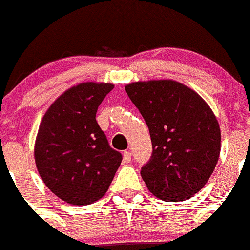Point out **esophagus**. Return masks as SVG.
Wrapping results in <instances>:
<instances>
[{"instance_id":"esophagus-1","label":"esophagus","mask_w":250,"mask_h":250,"mask_svg":"<svg viewBox=\"0 0 250 250\" xmlns=\"http://www.w3.org/2000/svg\"><path fill=\"white\" fill-rule=\"evenodd\" d=\"M123 160H124V163L128 164L131 161V153L130 151L125 150L124 153H123Z\"/></svg>"}]
</instances>
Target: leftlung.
Returning <instances> with one entry per match:
<instances>
[{"instance_id":"8db88e82","label":"left lung","mask_w":250,"mask_h":250,"mask_svg":"<svg viewBox=\"0 0 250 250\" xmlns=\"http://www.w3.org/2000/svg\"><path fill=\"white\" fill-rule=\"evenodd\" d=\"M148 125L153 153L141 171L158 199L184 201L206 185L220 154V127L205 100L176 81L125 86Z\"/></svg>"}]
</instances>
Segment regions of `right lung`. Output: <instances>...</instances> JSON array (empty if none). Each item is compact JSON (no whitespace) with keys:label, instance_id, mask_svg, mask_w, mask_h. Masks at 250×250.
Wrapping results in <instances>:
<instances>
[{"label":"right lung","instance_id":"add662e5","mask_svg":"<svg viewBox=\"0 0 250 250\" xmlns=\"http://www.w3.org/2000/svg\"><path fill=\"white\" fill-rule=\"evenodd\" d=\"M113 87L94 82L72 86L41 122L35 144L38 173L51 192L71 205L101 199L123 160L96 122L97 108Z\"/></svg>","mask_w":250,"mask_h":250}]
</instances>
